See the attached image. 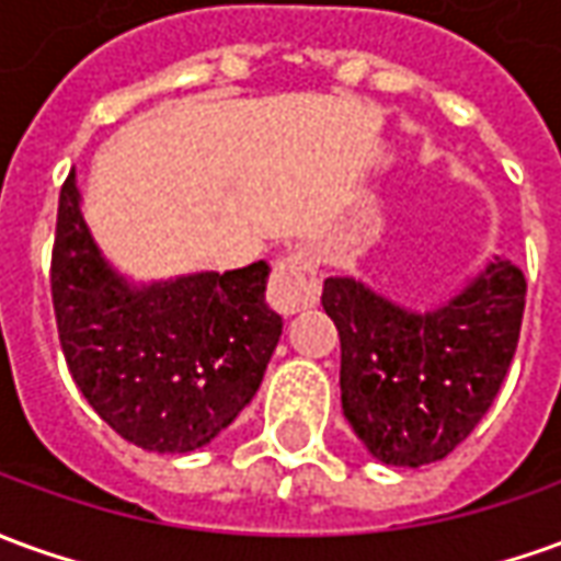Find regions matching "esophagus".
<instances>
[{"mask_svg":"<svg viewBox=\"0 0 561 561\" xmlns=\"http://www.w3.org/2000/svg\"><path fill=\"white\" fill-rule=\"evenodd\" d=\"M319 300V270L304 252L285 254L276 261L267 285V304L279 316H294Z\"/></svg>","mask_w":561,"mask_h":561,"instance_id":"esophagus-1","label":"esophagus"}]
</instances>
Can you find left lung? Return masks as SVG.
I'll list each match as a JSON object with an SVG mask.
<instances>
[{
  "label": "left lung",
  "mask_w": 561,
  "mask_h": 561,
  "mask_svg": "<svg viewBox=\"0 0 561 561\" xmlns=\"http://www.w3.org/2000/svg\"><path fill=\"white\" fill-rule=\"evenodd\" d=\"M340 334L343 416L394 468L440 461L485 416L519 343L526 276L495 257L456 297L413 312L364 282L324 279Z\"/></svg>",
  "instance_id": "8db88e82"
}]
</instances>
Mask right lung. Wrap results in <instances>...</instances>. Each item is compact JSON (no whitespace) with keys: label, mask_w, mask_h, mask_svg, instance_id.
Returning a JSON list of instances; mask_svg holds the SVG:
<instances>
[{"label":"right lung","mask_w":561,"mask_h":561,"mask_svg":"<svg viewBox=\"0 0 561 561\" xmlns=\"http://www.w3.org/2000/svg\"><path fill=\"white\" fill-rule=\"evenodd\" d=\"M264 261L130 285L81 218L76 172L60 187L50 297L62 355L112 428L151 453H194L240 416L282 336Z\"/></svg>","instance_id":"obj_1"}]
</instances>
